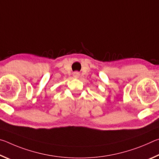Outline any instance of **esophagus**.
<instances>
[{
    "label": "esophagus",
    "instance_id": "1",
    "mask_svg": "<svg viewBox=\"0 0 159 159\" xmlns=\"http://www.w3.org/2000/svg\"><path fill=\"white\" fill-rule=\"evenodd\" d=\"M73 76H74V78H76V79H77V78H79V76H80V74L79 73V72L76 71V72H74V73L73 74Z\"/></svg>",
    "mask_w": 159,
    "mask_h": 159
}]
</instances>
